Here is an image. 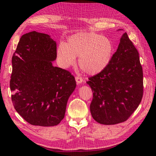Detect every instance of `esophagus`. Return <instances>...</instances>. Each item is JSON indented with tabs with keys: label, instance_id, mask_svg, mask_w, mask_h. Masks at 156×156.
Wrapping results in <instances>:
<instances>
[{
	"label": "esophagus",
	"instance_id": "1",
	"mask_svg": "<svg viewBox=\"0 0 156 156\" xmlns=\"http://www.w3.org/2000/svg\"><path fill=\"white\" fill-rule=\"evenodd\" d=\"M75 78H76V83H77L78 84H80V83H83V78H82L81 76H76Z\"/></svg>",
	"mask_w": 156,
	"mask_h": 156
}]
</instances>
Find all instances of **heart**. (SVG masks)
<instances>
[{
    "label": "heart",
    "instance_id": "b5f03b06",
    "mask_svg": "<svg viewBox=\"0 0 156 156\" xmlns=\"http://www.w3.org/2000/svg\"><path fill=\"white\" fill-rule=\"evenodd\" d=\"M113 45L109 39L100 34L82 32L70 37L65 44L57 49L58 59L62 67L67 68L79 57V67L84 72L96 74L109 65L112 60Z\"/></svg>",
    "mask_w": 156,
    "mask_h": 156
}]
</instances>
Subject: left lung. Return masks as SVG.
Here are the masks:
<instances>
[{"label": "left lung", "instance_id": "1", "mask_svg": "<svg viewBox=\"0 0 156 156\" xmlns=\"http://www.w3.org/2000/svg\"><path fill=\"white\" fill-rule=\"evenodd\" d=\"M93 91L92 117L110 125L123 122L134 112L143 96V72L138 50L126 33L106 67L87 82Z\"/></svg>", "mask_w": 156, "mask_h": 156}]
</instances>
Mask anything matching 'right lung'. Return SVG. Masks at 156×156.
I'll use <instances>...</instances> for the list:
<instances>
[{
    "mask_svg": "<svg viewBox=\"0 0 156 156\" xmlns=\"http://www.w3.org/2000/svg\"><path fill=\"white\" fill-rule=\"evenodd\" d=\"M56 43L48 34L31 31L21 36L12 56L10 89L15 109L32 125L51 126L65 117L74 91V76L54 67Z\"/></svg>",
    "mask_w": 156,
    "mask_h": 156,
    "instance_id": "add662e5",
    "label": "right lung"
}]
</instances>
